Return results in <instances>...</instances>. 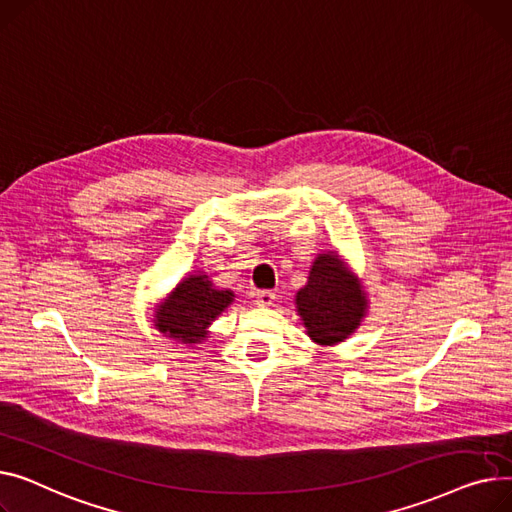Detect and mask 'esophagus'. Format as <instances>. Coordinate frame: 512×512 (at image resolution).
Returning <instances> with one entry per match:
<instances>
[{
	"label": "esophagus",
	"mask_w": 512,
	"mask_h": 512,
	"mask_svg": "<svg viewBox=\"0 0 512 512\" xmlns=\"http://www.w3.org/2000/svg\"><path fill=\"white\" fill-rule=\"evenodd\" d=\"M275 299H277V295H275L273 291H258L256 304H258L260 308H270V306L275 304Z\"/></svg>",
	"instance_id": "1"
}]
</instances>
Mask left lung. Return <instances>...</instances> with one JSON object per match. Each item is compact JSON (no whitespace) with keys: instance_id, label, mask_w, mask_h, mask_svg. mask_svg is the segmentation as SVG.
<instances>
[{"instance_id":"left-lung-1","label":"left lung","mask_w":512,"mask_h":512,"mask_svg":"<svg viewBox=\"0 0 512 512\" xmlns=\"http://www.w3.org/2000/svg\"><path fill=\"white\" fill-rule=\"evenodd\" d=\"M368 293L337 250L316 254L308 283L295 293L306 335L320 347L347 341L368 314Z\"/></svg>"}]
</instances>
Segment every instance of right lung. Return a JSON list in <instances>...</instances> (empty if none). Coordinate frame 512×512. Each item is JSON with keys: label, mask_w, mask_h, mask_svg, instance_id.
<instances>
[{"label": "right lung", "mask_w": 512, "mask_h": 512, "mask_svg": "<svg viewBox=\"0 0 512 512\" xmlns=\"http://www.w3.org/2000/svg\"><path fill=\"white\" fill-rule=\"evenodd\" d=\"M235 299L231 289H219L202 270L186 275L173 291L155 306V328L182 345L206 341L213 324Z\"/></svg>", "instance_id": "add662e5"}]
</instances>
